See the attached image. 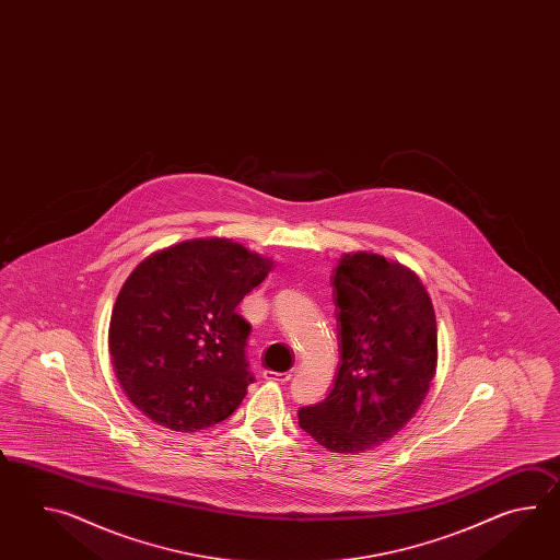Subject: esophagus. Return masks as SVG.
I'll return each mask as SVG.
<instances>
[{
  "instance_id": "obj_1",
  "label": "esophagus",
  "mask_w": 560,
  "mask_h": 560,
  "mask_svg": "<svg viewBox=\"0 0 560 560\" xmlns=\"http://www.w3.org/2000/svg\"><path fill=\"white\" fill-rule=\"evenodd\" d=\"M264 381L270 382H288L292 378V374L290 372H272V370H264Z\"/></svg>"
}]
</instances>
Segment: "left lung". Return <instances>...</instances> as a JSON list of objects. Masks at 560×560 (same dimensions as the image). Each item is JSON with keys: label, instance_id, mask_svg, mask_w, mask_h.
Returning a JSON list of instances; mask_svg holds the SVG:
<instances>
[{"label": "left lung", "instance_id": "left-lung-1", "mask_svg": "<svg viewBox=\"0 0 560 560\" xmlns=\"http://www.w3.org/2000/svg\"><path fill=\"white\" fill-rule=\"evenodd\" d=\"M340 358L330 394L298 410L300 429L332 453H364L405 429L439 362L436 314L408 266L345 254L334 275Z\"/></svg>", "mask_w": 560, "mask_h": 560}]
</instances>
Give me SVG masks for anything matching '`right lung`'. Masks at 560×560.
Here are the masks:
<instances>
[{
    "instance_id": "1",
    "label": "right lung",
    "mask_w": 560,
    "mask_h": 560,
    "mask_svg": "<svg viewBox=\"0 0 560 560\" xmlns=\"http://www.w3.org/2000/svg\"><path fill=\"white\" fill-rule=\"evenodd\" d=\"M275 260L230 238H196L138 264L112 310V366L131 405L155 424L198 432L248 393L250 324L236 308Z\"/></svg>"
}]
</instances>
